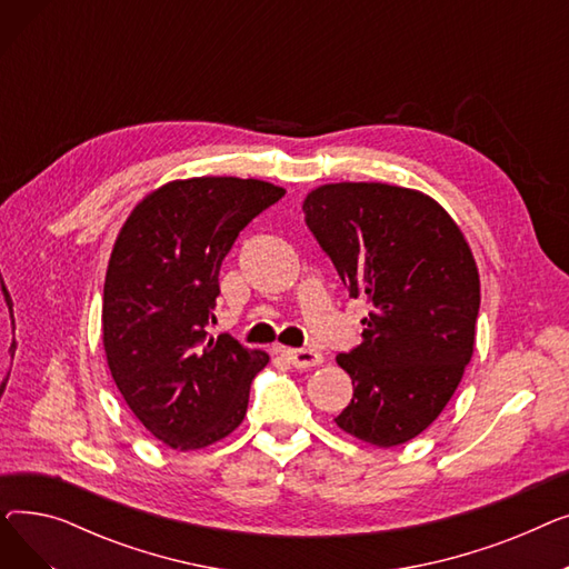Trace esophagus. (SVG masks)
<instances>
[{"instance_id":"1","label":"esophagus","mask_w":569,"mask_h":569,"mask_svg":"<svg viewBox=\"0 0 569 569\" xmlns=\"http://www.w3.org/2000/svg\"><path fill=\"white\" fill-rule=\"evenodd\" d=\"M281 352L295 369H311L322 365V355L313 348H283Z\"/></svg>"}]
</instances>
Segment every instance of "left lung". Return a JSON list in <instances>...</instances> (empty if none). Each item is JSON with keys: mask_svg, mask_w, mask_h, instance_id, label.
Masks as SVG:
<instances>
[{"mask_svg": "<svg viewBox=\"0 0 569 569\" xmlns=\"http://www.w3.org/2000/svg\"><path fill=\"white\" fill-rule=\"evenodd\" d=\"M305 221L350 297H367L362 343L339 352L352 399L339 429L378 447L420 436L452 399L475 348L480 274L461 228L422 191L322 184Z\"/></svg>", "mask_w": 569, "mask_h": 569, "instance_id": "1", "label": "left lung"}]
</instances>
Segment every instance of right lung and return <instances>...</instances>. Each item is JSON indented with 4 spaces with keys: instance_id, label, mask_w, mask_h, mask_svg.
I'll list each match as a JSON object with an SVG mask.
<instances>
[{
    "instance_id": "obj_1",
    "label": "right lung",
    "mask_w": 569,
    "mask_h": 569,
    "mask_svg": "<svg viewBox=\"0 0 569 569\" xmlns=\"http://www.w3.org/2000/svg\"><path fill=\"white\" fill-rule=\"evenodd\" d=\"M283 193L262 179H174L144 196L114 239L101 316L108 369L142 427L177 452L242 425L251 380L269 362L207 325L237 234Z\"/></svg>"
}]
</instances>
